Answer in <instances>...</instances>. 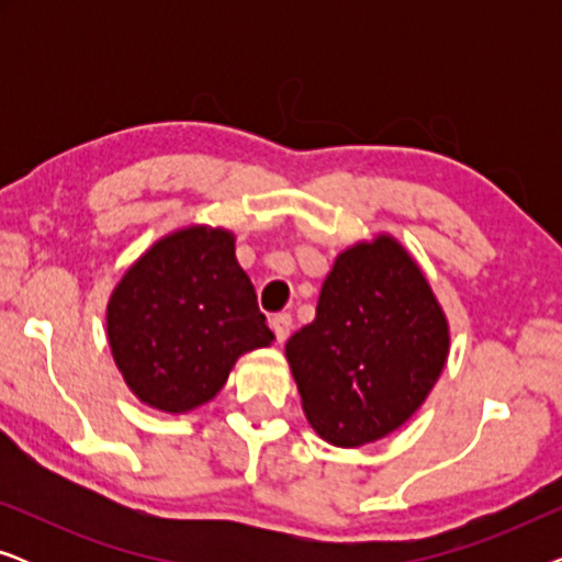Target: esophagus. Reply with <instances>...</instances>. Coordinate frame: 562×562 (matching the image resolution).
<instances>
[{"label":"esophagus","mask_w":562,"mask_h":562,"mask_svg":"<svg viewBox=\"0 0 562 562\" xmlns=\"http://www.w3.org/2000/svg\"><path fill=\"white\" fill-rule=\"evenodd\" d=\"M271 327H273V333H276V340L286 342L291 327H294V319H291L289 312H279V314H273Z\"/></svg>","instance_id":"34e87169"}]
</instances>
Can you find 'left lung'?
Instances as JSON below:
<instances>
[{"mask_svg": "<svg viewBox=\"0 0 562 562\" xmlns=\"http://www.w3.org/2000/svg\"><path fill=\"white\" fill-rule=\"evenodd\" d=\"M448 350L442 306L389 235L337 256L317 317L286 342L306 419L340 448L402 427L440 379Z\"/></svg>", "mask_w": 562, "mask_h": 562, "instance_id": "left-lung-1", "label": "left lung"}]
</instances>
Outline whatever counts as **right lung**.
Segmentation results:
<instances>
[{
	"mask_svg": "<svg viewBox=\"0 0 562 562\" xmlns=\"http://www.w3.org/2000/svg\"><path fill=\"white\" fill-rule=\"evenodd\" d=\"M106 335L133 394L168 414L210 402L243 352L273 340L220 227L179 229L137 258L112 291Z\"/></svg>",
	"mask_w": 562,
	"mask_h": 562,
	"instance_id": "obj_1",
	"label": "right lung"
}]
</instances>
